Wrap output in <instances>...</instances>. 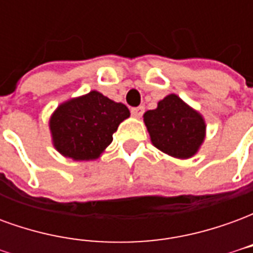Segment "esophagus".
I'll return each mask as SVG.
<instances>
[{"label":"esophagus","instance_id":"1","mask_svg":"<svg viewBox=\"0 0 253 253\" xmlns=\"http://www.w3.org/2000/svg\"><path fill=\"white\" fill-rule=\"evenodd\" d=\"M143 112H145V107H143V105H139V107L131 108V115L134 116V118H141Z\"/></svg>","mask_w":253,"mask_h":253}]
</instances>
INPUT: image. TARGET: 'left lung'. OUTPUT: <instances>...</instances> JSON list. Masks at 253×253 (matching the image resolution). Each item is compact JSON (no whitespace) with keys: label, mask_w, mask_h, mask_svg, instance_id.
I'll list each match as a JSON object with an SVG mask.
<instances>
[{"label":"left lung","mask_w":253,"mask_h":253,"mask_svg":"<svg viewBox=\"0 0 253 253\" xmlns=\"http://www.w3.org/2000/svg\"><path fill=\"white\" fill-rule=\"evenodd\" d=\"M143 122L154 146L175 159L194 157L206 138L205 118L175 93L160 100L156 110L146 111Z\"/></svg>","instance_id":"left-lung-1"}]
</instances>
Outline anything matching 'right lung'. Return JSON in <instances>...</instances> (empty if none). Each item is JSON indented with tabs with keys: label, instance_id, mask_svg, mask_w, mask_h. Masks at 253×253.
<instances>
[{
	"label": "right lung",
	"instance_id": "obj_1",
	"mask_svg": "<svg viewBox=\"0 0 253 253\" xmlns=\"http://www.w3.org/2000/svg\"><path fill=\"white\" fill-rule=\"evenodd\" d=\"M128 116L126 105L90 90L63 101L52 112L48 121L52 145L58 153L74 161L99 159Z\"/></svg>",
	"mask_w": 253,
	"mask_h": 253
}]
</instances>
